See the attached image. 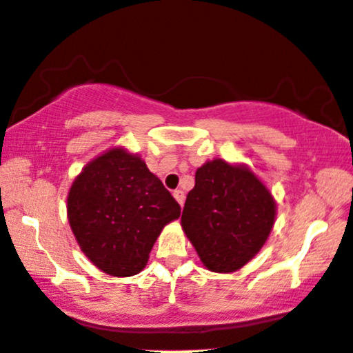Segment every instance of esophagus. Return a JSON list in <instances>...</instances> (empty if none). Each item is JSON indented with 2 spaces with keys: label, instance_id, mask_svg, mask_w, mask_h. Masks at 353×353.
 <instances>
[{
  "label": "esophagus",
  "instance_id": "1",
  "mask_svg": "<svg viewBox=\"0 0 353 353\" xmlns=\"http://www.w3.org/2000/svg\"><path fill=\"white\" fill-rule=\"evenodd\" d=\"M172 195H174V199L177 200V203H179L181 207H182V205H184V199H185L184 192H182V190H174Z\"/></svg>",
  "mask_w": 353,
  "mask_h": 353
}]
</instances>
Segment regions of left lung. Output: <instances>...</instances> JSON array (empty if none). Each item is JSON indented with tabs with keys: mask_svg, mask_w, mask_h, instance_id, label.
Here are the masks:
<instances>
[{
	"mask_svg": "<svg viewBox=\"0 0 353 353\" xmlns=\"http://www.w3.org/2000/svg\"><path fill=\"white\" fill-rule=\"evenodd\" d=\"M275 215L274 197L251 169L213 159L195 172L181 225L203 265L226 274L261 251Z\"/></svg>",
	"mask_w": 353,
	"mask_h": 353,
	"instance_id": "8db88e82",
	"label": "left lung"
}]
</instances>
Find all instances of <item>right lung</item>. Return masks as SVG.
<instances>
[{
    "mask_svg": "<svg viewBox=\"0 0 353 353\" xmlns=\"http://www.w3.org/2000/svg\"><path fill=\"white\" fill-rule=\"evenodd\" d=\"M68 221L89 261L112 276L140 274L179 203L143 159L112 148L88 163L71 184Z\"/></svg>",
    "mask_w": 353,
    "mask_h": 353,
    "instance_id": "right-lung-1",
    "label": "right lung"
}]
</instances>
